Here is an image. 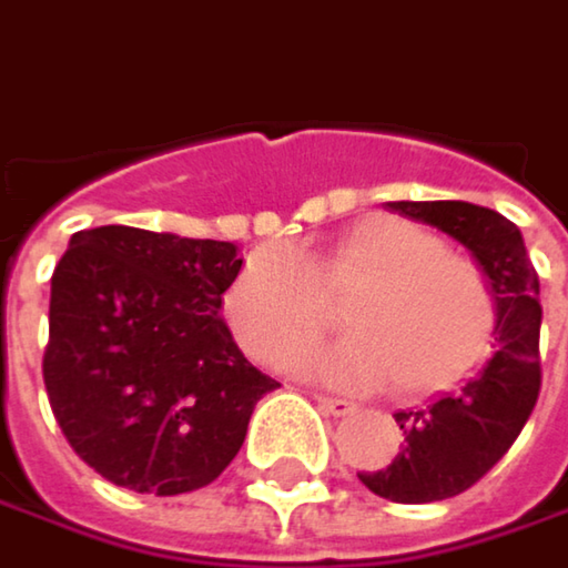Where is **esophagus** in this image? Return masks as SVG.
I'll return each instance as SVG.
<instances>
[{"mask_svg":"<svg viewBox=\"0 0 568 568\" xmlns=\"http://www.w3.org/2000/svg\"><path fill=\"white\" fill-rule=\"evenodd\" d=\"M315 403H318L325 413H332V416H347V413H354V403H347V399H341V396L315 393Z\"/></svg>","mask_w":568,"mask_h":568,"instance_id":"esophagus-1","label":"esophagus"}]
</instances>
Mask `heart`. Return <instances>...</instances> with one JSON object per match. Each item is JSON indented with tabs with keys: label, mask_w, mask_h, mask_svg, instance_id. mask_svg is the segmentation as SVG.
Wrapping results in <instances>:
<instances>
[{
	"label": "heart",
	"mask_w": 568,
	"mask_h": 568,
	"mask_svg": "<svg viewBox=\"0 0 568 568\" xmlns=\"http://www.w3.org/2000/svg\"><path fill=\"white\" fill-rule=\"evenodd\" d=\"M347 291L351 337L298 367L347 387L433 396L488 354L497 322L488 273L403 217H367L325 250L260 246L227 292V318L253 357L285 364L318 344L332 325L325 298Z\"/></svg>",
	"instance_id": "1"
}]
</instances>
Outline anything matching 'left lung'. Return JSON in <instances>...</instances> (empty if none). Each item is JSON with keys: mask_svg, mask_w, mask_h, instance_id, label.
<instances>
[{"mask_svg": "<svg viewBox=\"0 0 568 568\" xmlns=\"http://www.w3.org/2000/svg\"><path fill=\"white\" fill-rule=\"evenodd\" d=\"M413 221L433 224L471 250L488 273L497 302L494 354L455 393L433 399L426 409L396 413L406 442L381 471L357 478L396 504L445 500L475 481L507 455L527 426L540 396V280L527 256L517 224L504 214L468 201H389Z\"/></svg>", "mask_w": 568, "mask_h": 568, "instance_id": "8db88e82", "label": "left lung"}]
</instances>
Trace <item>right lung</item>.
I'll return each mask as SVG.
<instances>
[{"instance_id": "1", "label": "right lung", "mask_w": 568, "mask_h": 568, "mask_svg": "<svg viewBox=\"0 0 568 568\" xmlns=\"http://www.w3.org/2000/svg\"><path fill=\"white\" fill-rule=\"evenodd\" d=\"M240 266L224 240L123 224L71 236L41 371L61 433L106 481L159 497L211 485L280 387L221 318Z\"/></svg>"}]
</instances>
